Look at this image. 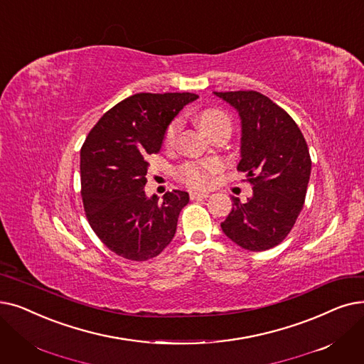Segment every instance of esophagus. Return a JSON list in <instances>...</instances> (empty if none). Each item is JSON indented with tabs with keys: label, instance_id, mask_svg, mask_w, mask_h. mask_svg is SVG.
<instances>
[{
	"label": "esophagus",
	"instance_id": "obj_1",
	"mask_svg": "<svg viewBox=\"0 0 364 364\" xmlns=\"http://www.w3.org/2000/svg\"><path fill=\"white\" fill-rule=\"evenodd\" d=\"M208 198V193H202V192H191V199L192 200H203Z\"/></svg>",
	"mask_w": 364,
	"mask_h": 364
}]
</instances>
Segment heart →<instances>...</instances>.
Listing matches in <instances>:
<instances>
[{
	"label": "heart",
	"mask_w": 364,
	"mask_h": 364,
	"mask_svg": "<svg viewBox=\"0 0 364 364\" xmlns=\"http://www.w3.org/2000/svg\"><path fill=\"white\" fill-rule=\"evenodd\" d=\"M199 126L205 134L213 132L218 126H230V119L226 113L220 112V109H205L199 114ZM181 129V120L173 119L164 134V146L171 147L173 146L177 139V135ZM217 162H202V164H184L178 169V178L181 183H184L188 187L202 188L207 187L211 183V178L214 172L218 171Z\"/></svg>",
	"instance_id": "b5f03b06"
}]
</instances>
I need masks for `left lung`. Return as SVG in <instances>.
I'll return each instance as SVG.
<instances>
[{"label": "left lung", "mask_w": 364, "mask_h": 364, "mask_svg": "<svg viewBox=\"0 0 364 364\" xmlns=\"http://www.w3.org/2000/svg\"><path fill=\"white\" fill-rule=\"evenodd\" d=\"M240 113L241 161L252 196L221 223L225 235L250 251L269 250L286 240L304 208L311 176L306 141L290 114L256 90L214 92Z\"/></svg>", "instance_id": "obj_1"}]
</instances>
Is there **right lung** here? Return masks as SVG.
Instances as JSON below:
<instances>
[{
  "mask_svg": "<svg viewBox=\"0 0 364 364\" xmlns=\"http://www.w3.org/2000/svg\"><path fill=\"white\" fill-rule=\"evenodd\" d=\"M195 93H135L98 120L80 150L82 199L90 228L117 256L144 262L159 256L177 230L188 193L146 196L149 156Z\"/></svg>",
  "mask_w": 364,
  "mask_h": 364,
  "instance_id": "obj_1",
  "label": "right lung"
}]
</instances>
